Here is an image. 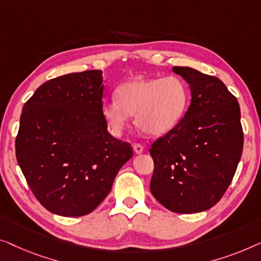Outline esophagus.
Returning <instances> with one entry per match:
<instances>
[{"label":"esophagus","mask_w":261,"mask_h":261,"mask_svg":"<svg viewBox=\"0 0 261 261\" xmlns=\"http://www.w3.org/2000/svg\"><path fill=\"white\" fill-rule=\"evenodd\" d=\"M134 151L135 153L139 155V153L143 152V146L141 144H134Z\"/></svg>","instance_id":"1"}]
</instances>
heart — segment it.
Returning a JSON list of instances; mask_svg holds the SVG:
<instances>
[{"label": "heart", "instance_id": "obj_1", "mask_svg": "<svg viewBox=\"0 0 261 261\" xmlns=\"http://www.w3.org/2000/svg\"><path fill=\"white\" fill-rule=\"evenodd\" d=\"M189 89L178 76L134 78L116 90V100L102 104L101 113L110 131L120 135L135 116L144 134L160 137L174 130L189 106Z\"/></svg>", "mask_w": 261, "mask_h": 261}]
</instances>
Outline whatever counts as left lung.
Here are the masks:
<instances>
[{"label":"left lung","instance_id":"1","mask_svg":"<svg viewBox=\"0 0 261 261\" xmlns=\"http://www.w3.org/2000/svg\"><path fill=\"white\" fill-rule=\"evenodd\" d=\"M192 100L174 130L149 150L155 163L153 197L169 211L193 214L212 208L232 182L244 146L240 106L225 84L192 67H172Z\"/></svg>","mask_w":261,"mask_h":261}]
</instances>
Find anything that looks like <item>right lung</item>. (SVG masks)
I'll return each instance as SVG.
<instances>
[{
	"mask_svg": "<svg viewBox=\"0 0 261 261\" xmlns=\"http://www.w3.org/2000/svg\"><path fill=\"white\" fill-rule=\"evenodd\" d=\"M99 69L43 83L20 118L17 163L39 202L57 215L90 214L134 152L109 134Z\"/></svg>",
	"mask_w": 261,
	"mask_h": 261,
	"instance_id": "right-lung-1",
	"label": "right lung"
}]
</instances>
